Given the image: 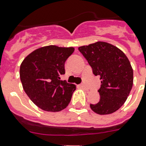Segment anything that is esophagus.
<instances>
[{
  "label": "esophagus",
  "mask_w": 146,
  "mask_h": 146,
  "mask_svg": "<svg viewBox=\"0 0 146 146\" xmlns=\"http://www.w3.org/2000/svg\"><path fill=\"white\" fill-rule=\"evenodd\" d=\"M79 87L80 88H82V89H84V90H88V88L85 86V85H79Z\"/></svg>",
  "instance_id": "esophagus-1"
}]
</instances>
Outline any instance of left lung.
I'll list each match as a JSON object with an SVG mask.
<instances>
[{
	"instance_id": "left-lung-1",
	"label": "left lung",
	"mask_w": 146,
	"mask_h": 146,
	"mask_svg": "<svg viewBox=\"0 0 146 146\" xmlns=\"http://www.w3.org/2000/svg\"><path fill=\"white\" fill-rule=\"evenodd\" d=\"M95 76H100V101L90 104L99 115L113 113L126 101L133 82V71L127 57L118 47L98 42L79 47Z\"/></svg>"
}]
</instances>
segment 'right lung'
I'll list each match as a JSON object with an SVG mask.
<instances>
[{
  "label": "right lung",
  "instance_id": "right-lung-1",
  "mask_svg": "<svg viewBox=\"0 0 146 146\" xmlns=\"http://www.w3.org/2000/svg\"><path fill=\"white\" fill-rule=\"evenodd\" d=\"M73 47L47 46L28 54L20 66L22 87L31 101L41 110L59 112L70 102L76 85L61 80L64 64Z\"/></svg>",
  "mask_w": 146,
  "mask_h": 146
}]
</instances>
